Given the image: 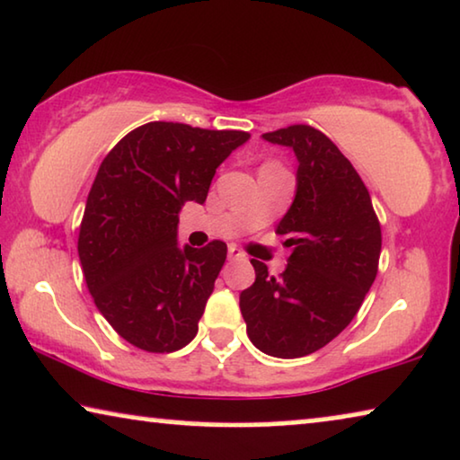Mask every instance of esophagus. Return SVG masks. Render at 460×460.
Masks as SVG:
<instances>
[{
  "mask_svg": "<svg viewBox=\"0 0 460 460\" xmlns=\"http://www.w3.org/2000/svg\"><path fill=\"white\" fill-rule=\"evenodd\" d=\"M228 259H230V261H234V259H244V252L238 249L236 244H230L228 246Z\"/></svg>",
  "mask_w": 460,
  "mask_h": 460,
  "instance_id": "1",
  "label": "esophagus"
}]
</instances>
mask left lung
Wrapping results in <instances>:
<instances>
[{"mask_svg": "<svg viewBox=\"0 0 460 460\" xmlns=\"http://www.w3.org/2000/svg\"><path fill=\"white\" fill-rule=\"evenodd\" d=\"M295 151L296 195L276 232L292 252L278 278L251 259L255 282L241 292L246 334L278 358L311 355L361 309L377 276L382 228L367 186L341 149L307 124L265 132Z\"/></svg>", "mask_w": 460, "mask_h": 460, "instance_id": "1", "label": "left lung"}]
</instances>
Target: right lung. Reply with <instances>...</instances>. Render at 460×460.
Instances as JSON below:
<instances>
[{"label":"right lung","mask_w":460,"mask_h":460,"mask_svg":"<svg viewBox=\"0 0 460 460\" xmlns=\"http://www.w3.org/2000/svg\"><path fill=\"white\" fill-rule=\"evenodd\" d=\"M243 130L149 122L99 165L78 232L97 309L126 342L174 352L197 336L228 246H178L184 203H205L217 165L249 141Z\"/></svg>","instance_id":"right-lung-1"}]
</instances>
